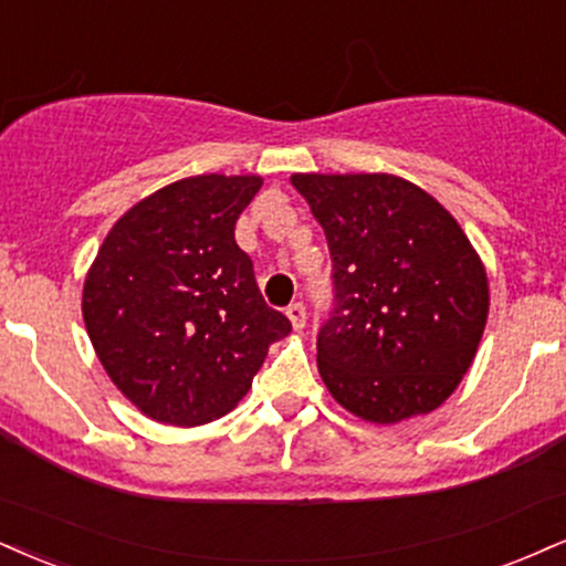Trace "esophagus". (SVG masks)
Here are the masks:
<instances>
[{
    "label": "esophagus",
    "instance_id": "1",
    "mask_svg": "<svg viewBox=\"0 0 566 566\" xmlns=\"http://www.w3.org/2000/svg\"><path fill=\"white\" fill-rule=\"evenodd\" d=\"M287 318H290L292 329L301 332L303 326H305V308H303V303H290L287 305Z\"/></svg>",
    "mask_w": 566,
    "mask_h": 566
}]
</instances>
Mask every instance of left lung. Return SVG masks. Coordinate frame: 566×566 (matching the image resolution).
<instances>
[{
	"label": "left lung",
	"mask_w": 566,
	"mask_h": 566,
	"mask_svg": "<svg viewBox=\"0 0 566 566\" xmlns=\"http://www.w3.org/2000/svg\"><path fill=\"white\" fill-rule=\"evenodd\" d=\"M322 223L337 308L318 374L353 417L398 424L451 398L490 311L485 263L430 192L392 174H292Z\"/></svg>",
	"instance_id": "left-lung-1"
}]
</instances>
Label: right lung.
Instances as JSON below:
<instances>
[{"instance_id":"1","label":"right lung","mask_w":566,"mask_h":566,"mask_svg":"<svg viewBox=\"0 0 566 566\" xmlns=\"http://www.w3.org/2000/svg\"><path fill=\"white\" fill-rule=\"evenodd\" d=\"M261 176L179 179L126 210L88 265L81 313L102 369L149 419L197 427L248 395L287 316L234 240Z\"/></svg>"}]
</instances>
